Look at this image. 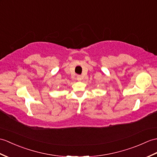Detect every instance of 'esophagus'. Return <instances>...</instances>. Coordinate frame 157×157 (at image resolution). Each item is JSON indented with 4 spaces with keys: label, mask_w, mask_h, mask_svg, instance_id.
I'll return each instance as SVG.
<instances>
[{
    "label": "esophagus",
    "mask_w": 157,
    "mask_h": 157,
    "mask_svg": "<svg viewBox=\"0 0 157 157\" xmlns=\"http://www.w3.org/2000/svg\"><path fill=\"white\" fill-rule=\"evenodd\" d=\"M77 79L79 80V81H80V80H82V76L80 75H78L77 76Z\"/></svg>",
    "instance_id": "1"
}]
</instances>
